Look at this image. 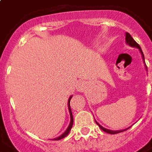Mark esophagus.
I'll return each mask as SVG.
<instances>
[{"label": "esophagus", "mask_w": 152, "mask_h": 152, "mask_svg": "<svg viewBox=\"0 0 152 152\" xmlns=\"http://www.w3.org/2000/svg\"><path fill=\"white\" fill-rule=\"evenodd\" d=\"M77 90L80 91V92H82L83 90H84V84L83 83L80 82L77 85Z\"/></svg>", "instance_id": "obj_1"}]
</instances>
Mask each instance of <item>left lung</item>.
I'll use <instances>...</instances> for the list:
<instances>
[{
    "mask_svg": "<svg viewBox=\"0 0 152 152\" xmlns=\"http://www.w3.org/2000/svg\"><path fill=\"white\" fill-rule=\"evenodd\" d=\"M125 40H126V43L129 44L130 46H133V47H137V48H138L139 49V50H140L141 53H142V58H143V61L144 63H145V60H144V54L143 53H142V49H141L140 45H138V44L135 41V40H134V38L130 36V34L129 33H126V37H125ZM96 123H97V124L99 125V128L102 129V131H104V132H106V133H107V134H118V133H121V132H123V131L124 130H120V131H112V130H109V129H105V128H103L102 126H101L100 124L97 122V121H95ZM126 130V129H125Z\"/></svg>",
    "mask_w": 152,
    "mask_h": 152,
    "instance_id": "1",
    "label": "left lung"
}]
</instances>
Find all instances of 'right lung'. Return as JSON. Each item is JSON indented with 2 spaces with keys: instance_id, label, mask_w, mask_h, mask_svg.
<instances>
[{
  "instance_id": "add662e5",
  "label": "right lung",
  "mask_w": 152,
  "mask_h": 152,
  "mask_svg": "<svg viewBox=\"0 0 152 152\" xmlns=\"http://www.w3.org/2000/svg\"><path fill=\"white\" fill-rule=\"evenodd\" d=\"M71 99H72V96L70 97L69 100H68V108H69L70 115H71V122H70L69 126H68V128L66 129V130L65 131V132H64L61 136L56 137V138H54L53 140H60V139H62V138H63V137H65L67 134H69L70 130L72 129V124H73V116H72V111H71V107H70V101H71Z\"/></svg>"
}]
</instances>
